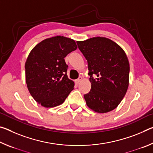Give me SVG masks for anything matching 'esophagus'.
<instances>
[{
    "mask_svg": "<svg viewBox=\"0 0 153 153\" xmlns=\"http://www.w3.org/2000/svg\"><path fill=\"white\" fill-rule=\"evenodd\" d=\"M82 79V77H79L78 78H77V79L75 80V82L76 83V84H79V83L81 82V80Z\"/></svg>",
    "mask_w": 153,
    "mask_h": 153,
    "instance_id": "1",
    "label": "esophagus"
}]
</instances>
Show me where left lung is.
I'll use <instances>...</instances> for the list:
<instances>
[{"mask_svg":"<svg viewBox=\"0 0 153 153\" xmlns=\"http://www.w3.org/2000/svg\"><path fill=\"white\" fill-rule=\"evenodd\" d=\"M87 60L91 89L84 94L88 107L97 113L112 111L122 100L129 85V64L117 44L103 37L77 42Z\"/></svg>","mask_w":153,"mask_h":153,"instance_id":"1","label":"left lung"}]
</instances>
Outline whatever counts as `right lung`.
<instances>
[{
  "mask_svg": "<svg viewBox=\"0 0 153 153\" xmlns=\"http://www.w3.org/2000/svg\"><path fill=\"white\" fill-rule=\"evenodd\" d=\"M76 48L74 40L59 36L42 41L30 52L25 65L27 86L33 99L43 107L62 104L74 90L64 58Z\"/></svg>",
  "mask_w": 153,
  "mask_h": 153,
  "instance_id": "1",
  "label": "right lung"
}]
</instances>
